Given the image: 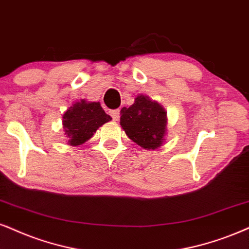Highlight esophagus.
<instances>
[{"label": "esophagus", "mask_w": 249, "mask_h": 249, "mask_svg": "<svg viewBox=\"0 0 249 249\" xmlns=\"http://www.w3.org/2000/svg\"><path fill=\"white\" fill-rule=\"evenodd\" d=\"M119 115H121V110L119 109H115V110H111V111H110V116H111L114 121H118Z\"/></svg>", "instance_id": "1"}]
</instances>
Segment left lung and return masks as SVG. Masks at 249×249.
Masks as SVG:
<instances>
[{"label":"left lung","instance_id":"1","mask_svg":"<svg viewBox=\"0 0 249 249\" xmlns=\"http://www.w3.org/2000/svg\"><path fill=\"white\" fill-rule=\"evenodd\" d=\"M121 126L137 144L156 149L164 140L166 112L161 105L140 95L131 107L121 110Z\"/></svg>","mask_w":249,"mask_h":249}]
</instances>
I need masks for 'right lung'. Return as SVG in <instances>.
<instances>
[{"label":"right lung","instance_id":"1","mask_svg":"<svg viewBox=\"0 0 249 249\" xmlns=\"http://www.w3.org/2000/svg\"><path fill=\"white\" fill-rule=\"evenodd\" d=\"M111 117L107 115L99 102H86L81 100L74 103L63 115V127L71 146L86 142L94 132Z\"/></svg>","mask_w":249,"mask_h":249}]
</instances>
